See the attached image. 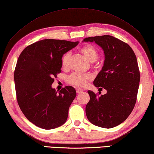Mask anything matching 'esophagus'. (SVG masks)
Listing matches in <instances>:
<instances>
[{"label": "esophagus", "instance_id": "esophagus-1", "mask_svg": "<svg viewBox=\"0 0 154 154\" xmlns=\"http://www.w3.org/2000/svg\"><path fill=\"white\" fill-rule=\"evenodd\" d=\"M83 92V90H82V89H79V88H78V89H76V92L78 94H80V93H82V92Z\"/></svg>", "mask_w": 154, "mask_h": 154}]
</instances>
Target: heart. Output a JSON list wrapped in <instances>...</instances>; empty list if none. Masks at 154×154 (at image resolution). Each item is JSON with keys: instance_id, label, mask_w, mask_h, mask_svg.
Instances as JSON below:
<instances>
[{"instance_id": "b5f03b06", "label": "heart", "mask_w": 154, "mask_h": 154, "mask_svg": "<svg viewBox=\"0 0 154 154\" xmlns=\"http://www.w3.org/2000/svg\"><path fill=\"white\" fill-rule=\"evenodd\" d=\"M80 52L89 62H94L98 59V52L93 45L86 44L80 49ZM71 59V54L67 52L63 55L62 58V66L63 68H68ZM91 79V75L87 73H78L74 72L67 78L68 82L76 87H82L86 85L87 82Z\"/></svg>"}]
</instances>
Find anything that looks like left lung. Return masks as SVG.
<instances>
[{"label": "left lung", "mask_w": 154, "mask_h": 154, "mask_svg": "<svg viewBox=\"0 0 154 154\" xmlns=\"http://www.w3.org/2000/svg\"><path fill=\"white\" fill-rule=\"evenodd\" d=\"M84 41L94 42L103 48L104 65L93 83L107 91L100 96L88 91L86 117L94 125L112 128L126 120L136 103L140 80L137 57L127 43L111 35L89 37Z\"/></svg>", "instance_id": "8db88e82"}]
</instances>
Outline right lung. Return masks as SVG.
Masks as SVG:
<instances>
[{
  "label": "right lung",
  "mask_w": 154,
  "mask_h": 154,
  "mask_svg": "<svg viewBox=\"0 0 154 154\" xmlns=\"http://www.w3.org/2000/svg\"><path fill=\"white\" fill-rule=\"evenodd\" d=\"M78 44L41 40L26 47L17 60L14 72L17 103L25 117L40 128H56L67 120L76 90L67 86L57 92L51 85L62 71L63 55Z\"/></svg>",
  "instance_id": "right-lung-1"
}]
</instances>
